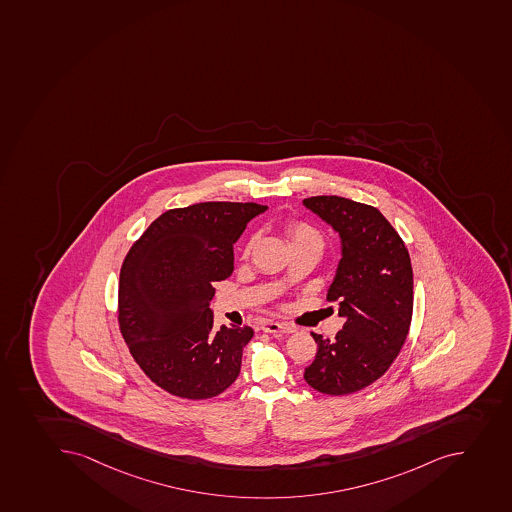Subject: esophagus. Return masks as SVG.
Segmentation results:
<instances>
[{"label": "esophagus", "instance_id": "obj_1", "mask_svg": "<svg viewBox=\"0 0 512 512\" xmlns=\"http://www.w3.org/2000/svg\"><path fill=\"white\" fill-rule=\"evenodd\" d=\"M261 329L269 334H292L294 327L292 325L279 324V322H273V320H266L261 324Z\"/></svg>", "mask_w": 512, "mask_h": 512}]
</instances>
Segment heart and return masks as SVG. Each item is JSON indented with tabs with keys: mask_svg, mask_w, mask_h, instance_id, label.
Instances as JSON below:
<instances>
[{
	"mask_svg": "<svg viewBox=\"0 0 512 512\" xmlns=\"http://www.w3.org/2000/svg\"><path fill=\"white\" fill-rule=\"evenodd\" d=\"M284 233H286L287 241L291 244L292 249L299 248V246H314L322 251V246H324V238L320 235V231L309 221L289 220L284 225ZM251 246H253V241L246 244L244 256H248Z\"/></svg>",
	"mask_w": 512,
	"mask_h": 512,
	"instance_id": "obj_1",
	"label": "heart"
}]
</instances>
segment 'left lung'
Masks as SVG:
<instances>
[{"label":"left lung","instance_id":"obj_1","mask_svg":"<svg viewBox=\"0 0 512 512\" xmlns=\"http://www.w3.org/2000/svg\"><path fill=\"white\" fill-rule=\"evenodd\" d=\"M304 205L342 239L327 301L344 327L335 340L314 334L317 354L304 378L317 392L349 395L372 385L397 359L413 314V269L403 239L373 206L342 196H311Z\"/></svg>","mask_w":512,"mask_h":512}]
</instances>
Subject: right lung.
<instances>
[{
	"label": "right lung",
	"mask_w": 512,
	"mask_h": 512,
	"mask_svg": "<svg viewBox=\"0 0 512 512\" xmlns=\"http://www.w3.org/2000/svg\"><path fill=\"white\" fill-rule=\"evenodd\" d=\"M258 203L205 201L158 216L120 268L119 327L130 355L157 387L206 400L238 378L254 330L213 329V284L233 273V244Z\"/></svg>",
	"instance_id": "add662e5"
}]
</instances>
